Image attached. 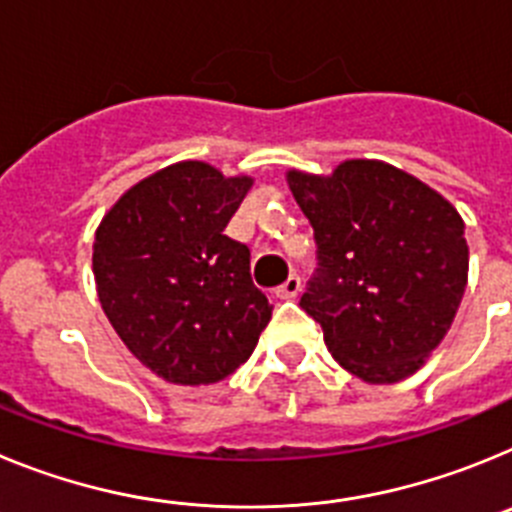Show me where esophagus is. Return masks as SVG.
I'll use <instances>...</instances> for the list:
<instances>
[{"label": "esophagus", "mask_w": 512, "mask_h": 512, "mask_svg": "<svg viewBox=\"0 0 512 512\" xmlns=\"http://www.w3.org/2000/svg\"><path fill=\"white\" fill-rule=\"evenodd\" d=\"M300 289H302V279L297 277V274H292V277L277 289V297H282V300H295V297L300 295Z\"/></svg>", "instance_id": "1"}]
</instances>
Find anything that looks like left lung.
<instances>
[{"label": "left lung", "mask_w": 512, "mask_h": 512, "mask_svg": "<svg viewBox=\"0 0 512 512\" xmlns=\"http://www.w3.org/2000/svg\"><path fill=\"white\" fill-rule=\"evenodd\" d=\"M315 230L318 269L300 307L333 359L369 384L410 377L449 333L467 289L464 220L402 169L351 158L330 176L287 171Z\"/></svg>", "instance_id": "1"}]
</instances>
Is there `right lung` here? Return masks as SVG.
I'll use <instances>...</instances> for the list:
<instances>
[{
	"instance_id": "add662e5",
	"label": "right lung",
	"mask_w": 512,
	"mask_h": 512,
	"mask_svg": "<svg viewBox=\"0 0 512 512\" xmlns=\"http://www.w3.org/2000/svg\"><path fill=\"white\" fill-rule=\"evenodd\" d=\"M251 176L179 161L130 187L94 233L102 310L130 354L171 384H215L259 343L271 305L225 225Z\"/></svg>"
}]
</instances>
